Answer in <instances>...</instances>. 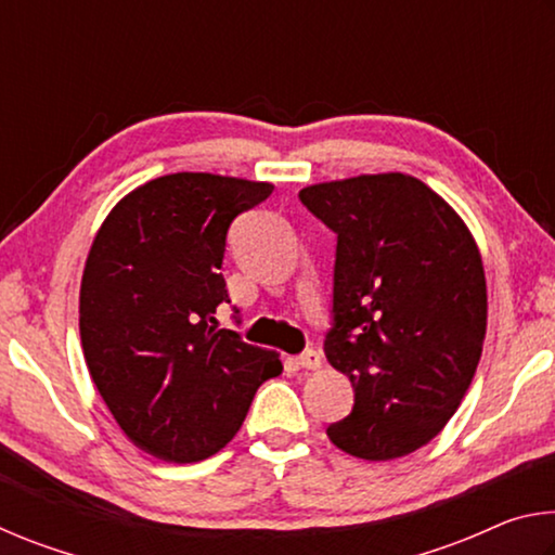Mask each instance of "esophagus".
I'll return each instance as SVG.
<instances>
[{
  "label": "esophagus",
  "mask_w": 555,
  "mask_h": 555,
  "mask_svg": "<svg viewBox=\"0 0 555 555\" xmlns=\"http://www.w3.org/2000/svg\"><path fill=\"white\" fill-rule=\"evenodd\" d=\"M288 362L296 364V367H304V370H318L323 364V357L318 350H306V352H300L298 357H291Z\"/></svg>",
  "instance_id": "1"
}]
</instances>
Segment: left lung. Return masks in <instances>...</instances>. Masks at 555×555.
I'll list each match as a JSON object with an SVG mask.
<instances>
[{
    "label": "left lung",
    "mask_w": 555,
    "mask_h": 555,
    "mask_svg": "<svg viewBox=\"0 0 555 555\" xmlns=\"http://www.w3.org/2000/svg\"><path fill=\"white\" fill-rule=\"evenodd\" d=\"M300 203L337 234L325 357L354 389L327 426L362 460L434 440L475 377L487 331L480 249L460 215L406 173L308 185Z\"/></svg>",
    "instance_id": "obj_1"
}]
</instances>
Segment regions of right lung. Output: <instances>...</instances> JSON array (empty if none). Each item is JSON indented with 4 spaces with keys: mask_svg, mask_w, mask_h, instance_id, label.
<instances>
[{
    "mask_svg": "<svg viewBox=\"0 0 555 555\" xmlns=\"http://www.w3.org/2000/svg\"><path fill=\"white\" fill-rule=\"evenodd\" d=\"M274 185L171 173L125 195L82 271L80 340L90 377L127 438L168 463H198L237 434L276 352L218 327L228 230ZM237 313V311H234Z\"/></svg>",
    "mask_w": 555,
    "mask_h": 555,
    "instance_id": "obj_1",
    "label": "right lung"
}]
</instances>
